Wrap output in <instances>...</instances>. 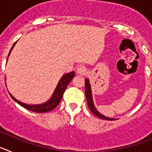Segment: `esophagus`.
<instances>
[{"label":"esophagus","mask_w":152,"mask_h":152,"mask_svg":"<svg viewBox=\"0 0 152 152\" xmlns=\"http://www.w3.org/2000/svg\"><path fill=\"white\" fill-rule=\"evenodd\" d=\"M77 72L79 74V75H84L87 74V68L84 66H81V67H79L77 68Z\"/></svg>","instance_id":"34e87169"}]
</instances>
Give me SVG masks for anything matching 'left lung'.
<instances>
[{
  "mask_svg": "<svg viewBox=\"0 0 152 152\" xmlns=\"http://www.w3.org/2000/svg\"><path fill=\"white\" fill-rule=\"evenodd\" d=\"M85 96L86 99H87V102H88V107H89V109L91 110V112L94 114L95 116L100 118V119H106V120H116V119H113V118H110L107 117V116H105L104 115L100 113L96 110V107H95L94 105V100H93L91 85V84H90V80L88 78H85Z\"/></svg>",
  "mask_w": 152,
  "mask_h": 152,
  "instance_id": "8db88e82",
  "label": "left lung"
}]
</instances>
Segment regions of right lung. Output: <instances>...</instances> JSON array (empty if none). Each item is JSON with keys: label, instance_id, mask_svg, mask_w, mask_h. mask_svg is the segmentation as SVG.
<instances>
[{"label": "right lung", "instance_id": "right-lung-1", "mask_svg": "<svg viewBox=\"0 0 152 152\" xmlns=\"http://www.w3.org/2000/svg\"><path fill=\"white\" fill-rule=\"evenodd\" d=\"M17 42H16L13 45V46H12L11 49H10V52H9V54H8L7 59L9 56H10V52H11L12 49H13L14 45L17 43ZM75 75V72H69V73H67L65 74V75H63L62 77H61V79H60L59 81H58V83L56 89H55L54 91V93L52 94L50 99H49V100H47L46 102H45V103H41V104H33V105H32V104H26V103H23V102L19 101L18 100H17L10 93H9V94L10 95V96H11L12 99H13L14 101H16L17 103H19L20 105L22 106L24 108L27 109L29 110H31L33 111V112L36 113H41L49 112V111L54 110V109L59 104L60 101H61V97H62L63 94H64V92L65 91V90H66L67 87H68V85L69 84V83L71 82L72 79L74 78Z\"/></svg>", "mask_w": 152, "mask_h": 152}]
</instances>
